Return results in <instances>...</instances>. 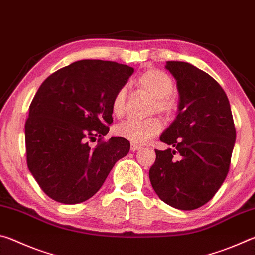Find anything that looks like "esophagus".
Here are the masks:
<instances>
[{
    "label": "esophagus",
    "mask_w": 255,
    "mask_h": 255,
    "mask_svg": "<svg viewBox=\"0 0 255 255\" xmlns=\"http://www.w3.org/2000/svg\"><path fill=\"white\" fill-rule=\"evenodd\" d=\"M141 147L139 145H137V144H131V146H130V149L132 150V152H136V150H139Z\"/></svg>",
    "instance_id": "esophagus-1"
}]
</instances>
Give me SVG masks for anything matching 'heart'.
<instances>
[{
  "label": "heart",
  "instance_id": "1",
  "mask_svg": "<svg viewBox=\"0 0 255 255\" xmlns=\"http://www.w3.org/2000/svg\"><path fill=\"white\" fill-rule=\"evenodd\" d=\"M136 89L141 90L145 93L154 98L153 110H156L166 116H173L178 110V103L171 96L174 90V83L172 77L165 72L149 68L141 73L132 82ZM127 91L125 88H120L112 98L111 110L116 117H123L126 111ZM163 128L162 122L158 118L149 119H128L119 124L115 128L116 135L125 138L133 144H145L158 135Z\"/></svg>",
  "mask_w": 255,
  "mask_h": 255
}]
</instances>
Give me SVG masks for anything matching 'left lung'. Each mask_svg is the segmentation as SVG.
<instances>
[{"label": "left lung", "instance_id": "1", "mask_svg": "<svg viewBox=\"0 0 255 255\" xmlns=\"http://www.w3.org/2000/svg\"><path fill=\"white\" fill-rule=\"evenodd\" d=\"M165 67L176 81L179 111L159 137L173 148L155 150L149 180L165 204L193 210L215 196L230 171L234 120L225 91L209 74L184 62Z\"/></svg>", "mask_w": 255, "mask_h": 255}]
</instances>
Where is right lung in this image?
Wrapping results in <instances>:
<instances>
[{
    "label": "right lung",
    "mask_w": 255,
    "mask_h": 255,
    "mask_svg": "<svg viewBox=\"0 0 255 255\" xmlns=\"http://www.w3.org/2000/svg\"><path fill=\"white\" fill-rule=\"evenodd\" d=\"M133 68L116 62L83 59L42 82L24 125L27 164L51 199L80 204L102 187L118 159L130 148L127 139L103 141L112 120L111 101ZM99 136L91 149L90 140Z\"/></svg>",
    "instance_id": "add662e5"
}]
</instances>
